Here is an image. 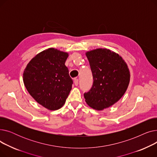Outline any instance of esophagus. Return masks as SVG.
<instances>
[{
    "instance_id": "esophagus-1",
    "label": "esophagus",
    "mask_w": 157,
    "mask_h": 157,
    "mask_svg": "<svg viewBox=\"0 0 157 157\" xmlns=\"http://www.w3.org/2000/svg\"><path fill=\"white\" fill-rule=\"evenodd\" d=\"M78 79H77V78H76V79H74V85H75L76 86H78Z\"/></svg>"
}]
</instances>
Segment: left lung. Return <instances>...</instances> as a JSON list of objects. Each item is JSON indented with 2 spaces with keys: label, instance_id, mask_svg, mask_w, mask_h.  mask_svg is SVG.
Masks as SVG:
<instances>
[{
  "label": "left lung",
  "instance_id": "left-lung-1",
  "mask_svg": "<svg viewBox=\"0 0 157 157\" xmlns=\"http://www.w3.org/2000/svg\"><path fill=\"white\" fill-rule=\"evenodd\" d=\"M86 56L94 83L84 97L90 108L102 111L117 102L125 94L130 83V71L122 57L110 49H93L86 52Z\"/></svg>",
  "mask_w": 157,
  "mask_h": 157
}]
</instances>
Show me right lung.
<instances>
[{
	"label": "right lung",
	"instance_id": "obj_1",
	"mask_svg": "<svg viewBox=\"0 0 157 157\" xmlns=\"http://www.w3.org/2000/svg\"><path fill=\"white\" fill-rule=\"evenodd\" d=\"M69 53L50 48L37 54L27 65L23 81L29 94L48 110L59 109L72 89L65 62Z\"/></svg>",
	"mask_w": 157,
	"mask_h": 157
}]
</instances>
